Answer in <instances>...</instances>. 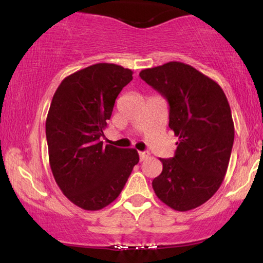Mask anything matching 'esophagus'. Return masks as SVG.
I'll use <instances>...</instances> for the list:
<instances>
[{"label": "esophagus", "instance_id": "1", "mask_svg": "<svg viewBox=\"0 0 263 263\" xmlns=\"http://www.w3.org/2000/svg\"><path fill=\"white\" fill-rule=\"evenodd\" d=\"M139 156H140V160L143 161L149 157V153L148 152H139Z\"/></svg>", "mask_w": 263, "mask_h": 263}]
</instances>
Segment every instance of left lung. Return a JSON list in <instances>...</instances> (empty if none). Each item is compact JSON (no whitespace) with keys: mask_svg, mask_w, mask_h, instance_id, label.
Segmentation results:
<instances>
[{"mask_svg":"<svg viewBox=\"0 0 263 263\" xmlns=\"http://www.w3.org/2000/svg\"><path fill=\"white\" fill-rule=\"evenodd\" d=\"M140 77L167 99L168 127L178 138L175 157L160 159L154 193L172 210H194L217 193L228 171L235 139L228 98L214 80L177 61Z\"/></svg>","mask_w":263,"mask_h":263,"instance_id":"left-lung-1","label":"left lung"}]
</instances>
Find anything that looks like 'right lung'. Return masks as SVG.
Returning <instances> with one entry per match:
<instances>
[{
  "mask_svg": "<svg viewBox=\"0 0 263 263\" xmlns=\"http://www.w3.org/2000/svg\"><path fill=\"white\" fill-rule=\"evenodd\" d=\"M133 71L96 63L68 75L57 87L45 122L49 163L68 200L85 211L114 202L139 163L138 151L103 145L115 100Z\"/></svg>",
  "mask_w": 263,
  "mask_h": 263,
  "instance_id": "right-lung-1",
  "label": "right lung"
}]
</instances>
